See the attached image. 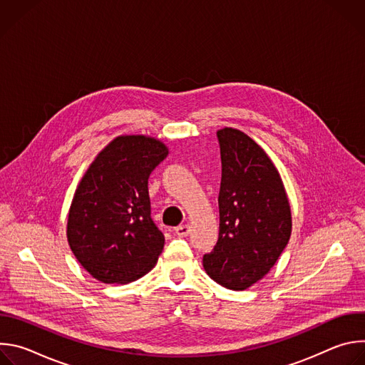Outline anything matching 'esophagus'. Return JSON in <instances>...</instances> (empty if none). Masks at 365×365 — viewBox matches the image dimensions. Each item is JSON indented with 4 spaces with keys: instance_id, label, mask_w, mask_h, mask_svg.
Returning a JSON list of instances; mask_svg holds the SVG:
<instances>
[{
    "instance_id": "34e87169",
    "label": "esophagus",
    "mask_w": 365,
    "mask_h": 365,
    "mask_svg": "<svg viewBox=\"0 0 365 365\" xmlns=\"http://www.w3.org/2000/svg\"><path fill=\"white\" fill-rule=\"evenodd\" d=\"M175 232L178 237H186L190 232V227L189 225H179L178 228H175Z\"/></svg>"
}]
</instances>
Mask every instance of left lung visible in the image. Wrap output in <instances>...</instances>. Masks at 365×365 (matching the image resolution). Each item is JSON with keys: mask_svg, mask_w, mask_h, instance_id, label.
I'll use <instances>...</instances> for the list:
<instances>
[{"mask_svg": "<svg viewBox=\"0 0 365 365\" xmlns=\"http://www.w3.org/2000/svg\"><path fill=\"white\" fill-rule=\"evenodd\" d=\"M222 178L218 196L220 237L203 269L218 284L245 290L276 264L292 234V211L279 170L245 133H217Z\"/></svg>", "mask_w": 365, "mask_h": 365, "instance_id": "8db88e82", "label": "left lung"}]
</instances>
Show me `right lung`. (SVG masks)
Returning <instances> with one entry per match:
<instances>
[{
  "mask_svg": "<svg viewBox=\"0 0 365 365\" xmlns=\"http://www.w3.org/2000/svg\"><path fill=\"white\" fill-rule=\"evenodd\" d=\"M169 154L160 140L120 135L81 179L68 215V242L96 280L125 284L158 263L165 235L150 217L148 176Z\"/></svg>",
  "mask_w": 365,
  "mask_h": 365,
  "instance_id": "1",
  "label": "right lung"
}]
</instances>
